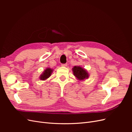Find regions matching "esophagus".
Masks as SVG:
<instances>
[{
  "instance_id": "esophagus-1",
  "label": "esophagus",
  "mask_w": 132,
  "mask_h": 132,
  "mask_svg": "<svg viewBox=\"0 0 132 132\" xmlns=\"http://www.w3.org/2000/svg\"><path fill=\"white\" fill-rule=\"evenodd\" d=\"M62 67H67V63H64V64H62L61 65Z\"/></svg>"
}]
</instances>
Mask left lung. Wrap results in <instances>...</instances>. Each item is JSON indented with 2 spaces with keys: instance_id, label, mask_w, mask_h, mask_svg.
<instances>
[{
  "instance_id": "8db88e82",
  "label": "left lung",
  "mask_w": 132,
  "mask_h": 132,
  "mask_svg": "<svg viewBox=\"0 0 132 132\" xmlns=\"http://www.w3.org/2000/svg\"><path fill=\"white\" fill-rule=\"evenodd\" d=\"M74 75L79 80H84L89 77V75L85 70L80 67L75 66L73 68Z\"/></svg>"
}]
</instances>
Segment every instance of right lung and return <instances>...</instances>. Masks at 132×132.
Masks as SVG:
<instances>
[{
	"label": "right lung",
	"mask_w": 132,
	"mask_h": 132,
	"mask_svg": "<svg viewBox=\"0 0 132 132\" xmlns=\"http://www.w3.org/2000/svg\"><path fill=\"white\" fill-rule=\"evenodd\" d=\"M52 69H51L50 68H47L46 69L44 73H43V74L41 75V77H40V79L41 80H46V79H47L48 77H50V75L51 74V73L52 72Z\"/></svg>",
	"instance_id": "1"
}]
</instances>
